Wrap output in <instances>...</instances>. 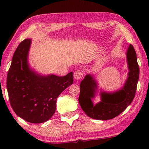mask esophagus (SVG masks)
I'll return each mask as SVG.
<instances>
[{
  "label": "esophagus",
  "mask_w": 149,
  "mask_h": 149,
  "mask_svg": "<svg viewBox=\"0 0 149 149\" xmlns=\"http://www.w3.org/2000/svg\"><path fill=\"white\" fill-rule=\"evenodd\" d=\"M74 79L75 80H79L81 79L83 77H84V73L83 72L81 71V70H76L74 72Z\"/></svg>",
  "instance_id": "obj_1"
}]
</instances>
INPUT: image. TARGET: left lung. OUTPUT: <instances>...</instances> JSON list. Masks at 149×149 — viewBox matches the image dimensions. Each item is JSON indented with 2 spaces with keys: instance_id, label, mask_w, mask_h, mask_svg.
<instances>
[{
  "instance_id": "1",
  "label": "left lung",
  "mask_w": 149,
  "mask_h": 149,
  "mask_svg": "<svg viewBox=\"0 0 149 149\" xmlns=\"http://www.w3.org/2000/svg\"><path fill=\"white\" fill-rule=\"evenodd\" d=\"M128 76L123 87L113 93L100 91L101 101L93 104L92 99L97 91V83L91 75H85L79 85V102L82 110L88 116L95 120L112 119L123 112L133 101L135 95L139 76V68L137 54L132 45L127 50Z\"/></svg>"
}]
</instances>
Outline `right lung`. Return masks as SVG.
I'll list each match as a JSON object with an SVG mask.
<instances>
[{
  "label": "right lung",
  "instance_id": "obj_1",
  "mask_svg": "<svg viewBox=\"0 0 149 149\" xmlns=\"http://www.w3.org/2000/svg\"><path fill=\"white\" fill-rule=\"evenodd\" d=\"M31 40L21 42L15 51L7 75L6 87L14 112L32 123L47 122L54 114L60 93L72 85L73 72L65 76L42 75L29 67Z\"/></svg>",
  "mask_w": 149,
  "mask_h": 149
}]
</instances>
